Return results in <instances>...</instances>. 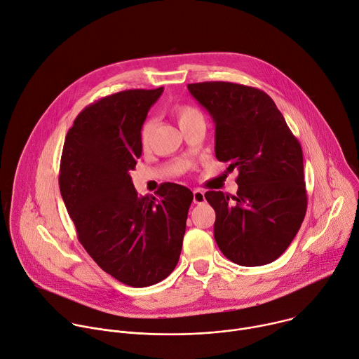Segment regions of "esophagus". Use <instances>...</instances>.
<instances>
[{
    "label": "esophagus",
    "instance_id": "obj_1",
    "mask_svg": "<svg viewBox=\"0 0 359 359\" xmlns=\"http://www.w3.org/2000/svg\"><path fill=\"white\" fill-rule=\"evenodd\" d=\"M206 199H205V194L199 189H195L194 191V203L199 205V203H203Z\"/></svg>",
    "mask_w": 359,
    "mask_h": 359
}]
</instances>
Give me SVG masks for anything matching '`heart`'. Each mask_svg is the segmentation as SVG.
<instances>
[{
	"label": "heart",
	"mask_w": 359,
	"mask_h": 359,
	"mask_svg": "<svg viewBox=\"0 0 359 359\" xmlns=\"http://www.w3.org/2000/svg\"><path fill=\"white\" fill-rule=\"evenodd\" d=\"M172 116L175 117L177 123L180 124L181 128H184L185 126H188L189 123H192L196 118H203L201 111L198 109H195L194 106L189 104H177L172 109ZM154 133V123L151 120L146 121L144 126L141 128V144L142 147H149L151 135Z\"/></svg>",
	"instance_id": "heart-1"
}]
</instances>
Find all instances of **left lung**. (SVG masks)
I'll list each match as a JSON object with an SVG mask.
<instances>
[{"label":"left lung","instance_id":"left-lung-1","mask_svg":"<svg viewBox=\"0 0 359 359\" xmlns=\"http://www.w3.org/2000/svg\"><path fill=\"white\" fill-rule=\"evenodd\" d=\"M215 121V154L236 170V196L208 191L221 252L241 266L274 262L297 235L307 210L303 151L271 97L231 83L188 85Z\"/></svg>","mask_w":359,"mask_h":359}]
</instances>
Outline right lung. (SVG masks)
<instances>
[{
    "label": "right lung",
    "mask_w": 359,
    "mask_h": 359,
    "mask_svg": "<svg viewBox=\"0 0 359 359\" xmlns=\"http://www.w3.org/2000/svg\"><path fill=\"white\" fill-rule=\"evenodd\" d=\"M164 88L123 90L85 107L66 134L59 188L78 239L102 270L131 287L175 269L192 192L165 182L138 196L130 171L141 157V127Z\"/></svg>",
    "instance_id": "add662e5"
}]
</instances>
